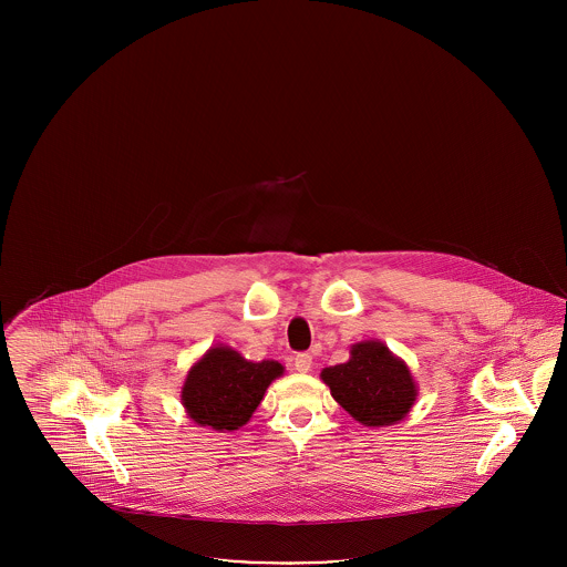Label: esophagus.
<instances>
[{
	"label": "esophagus",
	"mask_w": 567,
	"mask_h": 567,
	"mask_svg": "<svg viewBox=\"0 0 567 567\" xmlns=\"http://www.w3.org/2000/svg\"><path fill=\"white\" fill-rule=\"evenodd\" d=\"M293 365H296L297 372H301V374L310 372V368H312V354H310V352H299V354H296V359H293Z\"/></svg>",
	"instance_id": "1"
}]
</instances>
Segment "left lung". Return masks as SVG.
<instances>
[{"mask_svg": "<svg viewBox=\"0 0 567 567\" xmlns=\"http://www.w3.org/2000/svg\"><path fill=\"white\" fill-rule=\"evenodd\" d=\"M321 378L331 398L365 427L402 421L419 395L410 368L378 340L352 344L351 359L324 368Z\"/></svg>", "mask_w": 567, "mask_h": 567, "instance_id": "left-lung-1", "label": "left lung"}]
</instances>
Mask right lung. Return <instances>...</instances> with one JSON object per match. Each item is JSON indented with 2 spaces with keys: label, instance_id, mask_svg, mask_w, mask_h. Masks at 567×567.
Masks as SVG:
<instances>
[{
  "label": "right lung",
  "instance_id": "obj_1",
  "mask_svg": "<svg viewBox=\"0 0 567 567\" xmlns=\"http://www.w3.org/2000/svg\"><path fill=\"white\" fill-rule=\"evenodd\" d=\"M278 361H248L229 347H213L190 365L181 400L199 427L234 432L261 404L271 380L282 377Z\"/></svg>",
  "mask_w": 567,
  "mask_h": 567
}]
</instances>
